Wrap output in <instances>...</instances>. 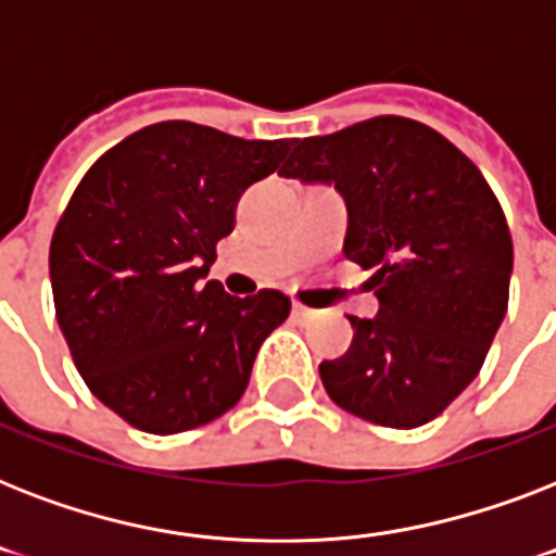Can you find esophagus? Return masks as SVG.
Masks as SVG:
<instances>
[{
  "mask_svg": "<svg viewBox=\"0 0 556 556\" xmlns=\"http://www.w3.org/2000/svg\"><path fill=\"white\" fill-rule=\"evenodd\" d=\"M291 314H294L296 320H312L314 308H308V305L296 303V300H294V305H291Z\"/></svg>",
  "mask_w": 556,
  "mask_h": 556,
  "instance_id": "34e87169",
  "label": "esophagus"
}]
</instances>
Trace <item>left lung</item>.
<instances>
[{"label":"left lung","instance_id":"obj_1","mask_svg":"<svg viewBox=\"0 0 556 556\" xmlns=\"http://www.w3.org/2000/svg\"><path fill=\"white\" fill-rule=\"evenodd\" d=\"M279 176L334 185L349 210L343 253L375 270L380 312L323 361L329 397L364 421L413 430L479 375L508 312L514 242L465 152L430 126L383 115L296 141Z\"/></svg>","mask_w":556,"mask_h":556}]
</instances>
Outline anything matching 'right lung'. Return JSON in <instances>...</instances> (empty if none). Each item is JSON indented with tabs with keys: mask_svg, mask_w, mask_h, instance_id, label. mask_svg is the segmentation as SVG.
Instances as JSON below:
<instances>
[{
	"mask_svg": "<svg viewBox=\"0 0 556 556\" xmlns=\"http://www.w3.org/2000/svg\"><path fill=\"white\" fill-rule=\"evenodd\" d=\"M164 121L103 152L51 236L56 323L103 404L152 435L225 415L291 300L230 296L207 279L236 204L291 150Z\"/></svg>",
	"mask_w": 556,
	"mask_h": 556,
	"instance_id": "right-lung-1",
	"label": "right lung"
}]
</instances>
